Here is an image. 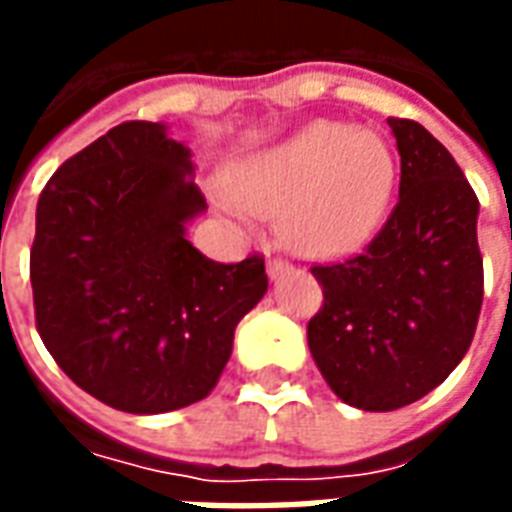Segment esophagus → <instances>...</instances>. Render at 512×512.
<instances>
[{"mask_svg":"<svg viewBox=\"0 0 512 512\" xmlns=\"http://www.w3.org/2000/svg\"><path fill=\"white\" fill-rule=\"evenodd\" d=\"M266 268H268V277L277 279L279 274H285V271H288L290 263H288V260H282V257H274V260H268Z\"/></svg>","mask_w":512,"mask_h":512,"instance_id":"obj_1","label":"esophagus"}]
</instances>
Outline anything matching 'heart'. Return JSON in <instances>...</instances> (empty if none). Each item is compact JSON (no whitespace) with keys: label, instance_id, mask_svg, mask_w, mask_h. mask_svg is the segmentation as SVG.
<instances>
[{"label":"heart","instance_id":"1","mask_svg":"<svg viewBox=\"0 0 512 512\" xmlns=\"http://www.w3.org/2000/svg\"><path fill=\"white\" fill-rule=\"evenodd\" d=\"M395 178V153L378 131L312 120L244 158L219 205L241 224L279 213V233L296 252L340 255L381 227Z\"/></svg>","mask_w":512,"mask_h":512}]
</instances>
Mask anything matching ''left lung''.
Returning a JSON list of instances; mask_svg holds the SVG:
<instances>
[{"instance_id":"obj_1","label":"left lung","mask_w":512,"mask_h":512,"mask_svg":"<svg viewBox=\"0 0 512 512\" xmlns=\"http://www.w3.org/2000/svg\"><path fill=\"white\" fill-rule=\"evenodd\" d=\"M400 197L362 255L312 266L323 307L307 326L312 359L348 406L395 411L450 376L483 307L477 194L450 150L389 117Z\"/></svg>"}]
</instances>
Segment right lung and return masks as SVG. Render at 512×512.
Masks as SVG:
<instances>
[{
	"mask_svg": "<svg viewBox=\"0 0 512 512\" xmlns=\"http://www.w3.org/2000/svg\"><path fill=\"white\" fill-rule=\"evenodd\" d=\"M191 150L131 120L40 191L29 279L43 345L73 384L128 414L211 395L238 321L268 290L263 257L216 263L186 224L208 205Z\"/></svg>",
	"mask_w": 512,
	"mask_h": 512,
	"instance_id": "add662e5",
	"label": "right lung"
}]
</instances>
